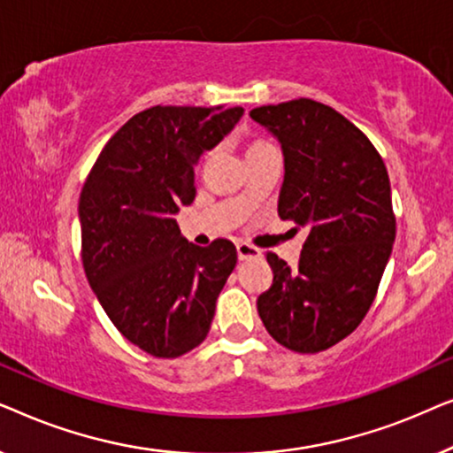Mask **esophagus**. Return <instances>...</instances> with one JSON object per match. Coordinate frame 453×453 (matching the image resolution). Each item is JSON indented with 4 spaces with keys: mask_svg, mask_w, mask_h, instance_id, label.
Listing matches in <instances>:
<instances>
[{
    "mask_svg": "<svg viewBox=\"0 0 453 453\" xmlns=\"http://www.w3.org/2000/svg\"><path fill=\"white\" fill-rule=\"evenodd\" d=\"M237 256L239 259H256L262 256V251L250 243H237Z\"/></svg>",
    "mask_w": 453,
    "mask_h": 453,
    "instance_id": "esophagus-1",
    "label": "esophagus"
}]
</instances>
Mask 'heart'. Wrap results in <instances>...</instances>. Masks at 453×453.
<instances>
[{
  "mask_svg": "<svg viewBox=\"0 0 453 453\" xmlns=\"http://www.w3.org/2000/svg\"><path fill=\"white\" fill-rule=\"evenodd\" d=\"M270 148H274L270 144V142H265L262 138H253L245 144V157H251V154H257V152H264V150H270Z\"/></svg>",
  "mask_w": 453,
  "mask_h": 453,
  "instance_id": "1",
  "label": "heart"
}]
</instances>
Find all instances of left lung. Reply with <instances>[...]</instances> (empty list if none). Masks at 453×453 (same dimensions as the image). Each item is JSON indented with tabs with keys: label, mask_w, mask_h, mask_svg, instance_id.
I'll list each match as a JSON object with an SVG mask.
<instances>
[{
	"label": "left lung",
	"mask_w": 453,
	"mask_h": 453,
	"mask_svg": "<svg viewBox=\"0 0 453 453\" xmlns=\"http://www.w3.org/2000/svg\"><path fill=\"white\" fill-rule=\"evenodd\" d=\"M250 115L282 146L278 216L307 228L296 268L265 253L274 280L257 313L278 344L313 355L355 332L375 299L395 239L388 169L367 135L324 103L296 98Z\"/></svg>",
	"instance_id": "obj_1"
}]
</instances>
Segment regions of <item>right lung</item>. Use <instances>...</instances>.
Here are the masks:
<instances>
[{
  "instance_id": "obj_1",
  "label": "right lung",
  "mask_w": 453,
  "mask_h": 453,
  "mask_svg": "<svg viewBox=\"0 0 453 453\" xmlns=\"http://www.w3.org/2000/svg\"><path fill=\"white\" fill-rule=\"evenodd\" d=\"M243 107H150L98 154L80 194L82 264L104 313L129 342L177 358L208 336L226 278L231 241L189 243L175 214L196 197L194 169Z\"/></svg>"
}]
</instances>
